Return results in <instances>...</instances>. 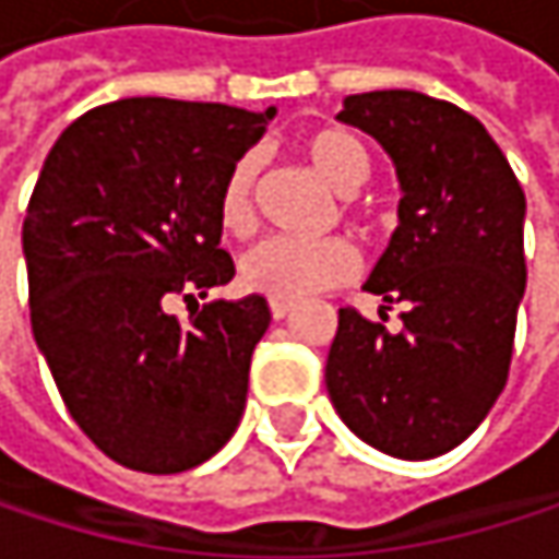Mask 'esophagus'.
<instances>
[{
	"label": "esophagus",
	"instance_id": "obj_1",
	"mask_svg": "<svg viewBox=\"0 0 559 559\" xmlns=\"http://www.w3.org/2000/svg\"><path fill=\"white\" fill-rule=\"evenodd\" d=\"M269 307H272V317H275V320H284V317L294 310V304H290V300H272Z\"/></svg>",
	"mask_w": 559,
	"mask_h": 559
}]
</instances>
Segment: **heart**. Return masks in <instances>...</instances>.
<instances>
[{
  "instance_id": "1",
  "label": "heart",
  "mask_w": 559,
  "mask_h": 559,
  "mask_svg": "<svg viewBox=\"0 0 559 559\" xmlns=\"http://www.w3.org/2000/svg\"><path fill=\"white\" fill-rule=\"evenodd\" d=\"M300 155L333 190H340L343 210L353 206V190L369 180L366 145L336 126L313 129L300 139ZM259 155H239L216 193V216L229 236H249L255 229V187H259ZM359 272V252L343 236L323 239H265L252 246L242 262V284L272 300H304L317 290L346 284Z\"/></svg>"
}]
</instances>
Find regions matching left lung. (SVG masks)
Segmentation results:
<instances>
[{
    "instance_id": "8db88e82",
    "label": "left lung",
    "mask_w": 559,
    "mask_h": 559,
    "mask_svg": "<svg viewBox=\"0 0 559 559\" xmlns=\"http://www.w3.org/2000/svg\"><path fill=\"white\" fill-rule=\"evenodd\" d=\"M401 183L397 229L366 290L401 330L340 310L326 391L346 427L397 460L460 447L502 394L524 297V190L486 126L414 90L346 96ZM391 310V307H389Z\"/></svg>"
}]
</instances>
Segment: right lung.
Returning a JSON list of instances; mask_svg holds the SVG:
<instances>
[{"label": "right lung", "mask_w": 559, "mask_h": 559, "mask_svg": "<svg viewBox=\"0 0 559 559\" xmlns=\"http://www.w3.org/2000/svg\"><path fill=\"white\" fill-rule=\"evenodd\" d=\"M275 106L132 96L55 142L22 249L32 333L76 427L119 466L170 476L239 427L269 300H210L183 326L168 304L229 284L216 193Z\"/></svg>", "instance_id": "add662e5"}]
</instances>
